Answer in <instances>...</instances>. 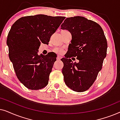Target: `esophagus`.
I'll list each match as a JSON object with an SVG mask.
<instances>
[{
	"label": "esophagus",
	"mask_w": 120,
	"mask_h": 120,
	"mask_svg": "<svg viewBox=\"0 0 120 120\" xmlns=\"http://www.w3.org/2000/svg\"><path fill=\"white\" fill-rule=\"evenodd\" d=\"M60 59H61V57H60V56H58L57 57V60H60Z\"/></svg>",
	"instance_id": "esophagus-1"
}]
</instances>
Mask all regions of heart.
Instances as JSON below:
<instances>
[{
    "label": "heart",
    "instance_id": "heart-1",
    "mask_svg": "<svg viewBox=\"0 0 120 120\" xmlns=\"http://www.w3.org/2000/svg\"><path fill=\"white\" fill-rule=\"evenodd\" d=\"M54 51H55L56 53H63V50H61V49H58V48H56L54 49Z\"/></svg>",
    "mask_w": 120,
    "mask_h": 120
}]
</instances>
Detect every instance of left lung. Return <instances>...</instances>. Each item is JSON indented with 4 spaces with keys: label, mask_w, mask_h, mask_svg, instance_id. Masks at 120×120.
<instances>
[{
    "label": "left lung",
    "mask_w": 120,
    "mask_h": 120,
    "mask_svg": "<svg viewBox=\"0 0 120 120\" xmlns=\"http://www.w3.org/2000/svg\"><path fill=\"white\" fill-rule=\"evenodd\" d=\"M60 27L72 36L68 52L61 59L65 83L75 92H84L93 85L102 68L108 47L105 36L97 23L82 16L67 18ZM71 56H77L79 62L74 63Z\"/></svg>",
    "instance_id": "1"
}]
</instances>
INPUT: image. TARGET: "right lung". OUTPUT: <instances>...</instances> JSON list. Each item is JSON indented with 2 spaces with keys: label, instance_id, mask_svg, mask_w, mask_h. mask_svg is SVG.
<instances>
[{
  "label": "right lung",
  "instance_id": "obj_1",
  "mask_svg": "<svg viewBox=\"0 0 120 120\" xmlns=\"http://www.w3.org/2000/svg\"><path fill=\"white\" fill-rule=\"evenodd\" d=\"M65 17L37 15L21 17L11 27L6 44L16 76L24 86L32 90L45 87L56 60L57 55H38L41 43L48 44Z\"/></svg>",
  "mask_w": 120,
  "mask_h": 120
}]
</instances>
